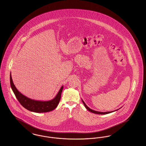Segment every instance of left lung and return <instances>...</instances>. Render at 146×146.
<instances>
[{"label": "left lung", "mask_w": 146, "mask_h": 146, "mask_svg": "<svg viewBox=\"0 0 146 146\" xmlns=\"http://www.w3.org/2000/svg\"><path fill=\"white\" fill-rule=\"evenodd\" d=\"M82 102H83V103L84 105V106L85 107V108L89 111H91V112H92V113H95V114H109V113H111V112H113V111H117V110H115V111H105V112H102V111H94V110H91V108H90L89 107H88L87 106V105L85 104V102H84L83 100L82 99Z\"/></svg>", "instance_id": "8db88e82"}]
</instances>
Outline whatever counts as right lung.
<instances>
[{"label":"right lung","instance_id":"right-lung-1","mask_svg":"<svg viewBox=\"0 0 146 146\" xmlns=\"http://www.w3.org/2000/svg\"><path fill=\"white\" fill-rule=\"evenodd\" d=\"M10 80L11 88L16 98L24 108L29 111L35 113H44L52 111L55 109L59 104L63 86L60 88L57 94L53 99L46 101H42L32 100L21 94L15 87L13 82L11 73L10 76Z\"/></svg>","mask_w":146,"mask_h":146}]
</instances>
